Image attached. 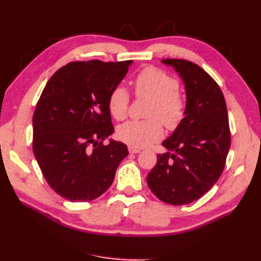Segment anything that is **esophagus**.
Masks as SVG:
<instances>
[{
    "label": "esophagus",
    "mask_w": 261,
    "mask_h": 261,
    "mask_svg": "<svg viewBox=\"0 0 261 261\" xmlns=\"http://www.w3.org/2000/svg\"><path fill=\"white\" fill-rule=\"evenodd\" d=\"M129 152H130V153H138V152H140V149L129 146Z\"/></svg>",
    "instance_id": "34e87169"
}]
</instances>
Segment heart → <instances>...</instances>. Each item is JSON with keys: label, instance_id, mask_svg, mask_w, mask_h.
<instances>
[{"label": "heart", "instance_id": "heart-1", "mask_svg": "<svg viewBox=\"0 0 261 261\" xmlns=\"http://www.w3.org/2000/svg\"><path fill=\"white\" fill-rule=\"evenodd\" d=\"M137 97L151 99L143 121H127L118 129L122 141L135 148H142L158 141L163 137V124L167 129H176L186 112V102L178 93V83L174 77L153 67L142 69L134 81ZM130 96L121 85L111 91L108 105L111 115L123 120L127 114Z\"/></svg>", "mask_w": 261, "mask_h": 261}]
</instances>
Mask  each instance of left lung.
I'll return each mask as SVG.
<instances>
[{
	"mask_svg": "<svg viewBox=\"0 0 261 261\" xmlns=\"http://www.w3.org/2000/svg\"><path fill=\"white\" fill-rule=\"evenodd\" d=\"M185 85L186 112L180 124L163 142L147 176L148 186L160 201L184 205L196 201L222 174L231 136L222 91L198 65L184 59H164Z\"/></svg>",
	"mask_w": 261,
	"mask_h": 261,
	"instance_id": "left-lung-1",
	"label": "left lung"
}]
</instances>
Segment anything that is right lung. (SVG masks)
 I'll list each match as a JSON object with an SVG mask.
<instances>
[{
    "instance_id": "obj_1",
    "label": "right lung",
    "mask_w": 261,
    "mask_h": 261,
    "mask_svg": "<svg viewBox=\"0 0 261 261\" xmlns=\"http://www.w3.org/2000/svg\"><path fill=\"white\" fill-rule=\"evenodd\" d=\"M132 60L69 63L48 81L33 113L32 149L53 190L73 202L93 201L112 185L129 152L114 132L108 99Z\"/></svg>"
}]
</instances>
